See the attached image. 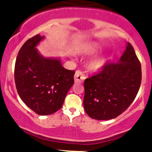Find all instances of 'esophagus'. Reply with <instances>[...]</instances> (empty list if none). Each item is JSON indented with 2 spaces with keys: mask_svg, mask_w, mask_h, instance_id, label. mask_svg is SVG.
<instances>
[{
  "mask_svg": "<svg viewBox=\"0 0 152 152\" xmlns=\"http://www.w3.org/2000/svg\"><path fill=\"white\" fill-rule=\"evenodd\" d=\"M86 78V76L85 75L83 74V73L81 71H76V73H75V76H74V80H75V83H83V80Z\"/></svg>",
  "mask_w": 152,
  "mask_h": 152,
  "instance_id": "34e87169",
  "label": "esophagus"
}]
</instances>
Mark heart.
Listing matches in <instances>:
<instances>
[{
    "label": "heart",
    "instance_id": "heart-1",
    "mask_svg": "<svg viewBox=\"0 0 152 152\" xmlns=\"http://www.w3.org/2000/svg\"><path fill=\"white\" fill-rule=\"evenodd\" d=\"M100 49V46L96 43L86 42L81 44L76 48V52L81 54H90L95 53ZM106 63V60L104 58H94L90 60L88 63V67L91 71H99L102 69Z\"/></svg>",
    "mask_w": 152,
    "mask_h": 152
}]
</instances>
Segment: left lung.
Instances as JSON below:
<instances>
[{"label":"left lung","instance_id":"8db88e82","mask_svg":"<svg viewBox=\"0 0 152 152\" xmlns=\"http://www.w3.org/2000/svg\"><path fill=\"white\" fill-rule=\"evenodd\" d=\"M141 82V63L128 43L118 63H106L98 74L85 80V111L96 120L117 117L134 102Z\"/></svg>","mask_w":152,"mask_h":152}]
</instances>
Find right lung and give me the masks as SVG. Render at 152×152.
Here are the masks:
<instances>
[{
	"label": "right lung",
	"mask_w": 152,
	"mask_h": 152,
	"mask_svg": "<svg viewBox=\"0 0 152 152\" xmlns=\"http://www.w3.org/2000/svg\"><path fill=\"white\" fill-rule=\"evenodd\" d=\"M44 36L29 38L19 50L15 64V83L21 100L38 115H49L61 108L74 83L75 71L63 67L61 61L45 58L36 46Z\"/></svg>",
	"instance_id": "obj_1"
}]
</instances>
